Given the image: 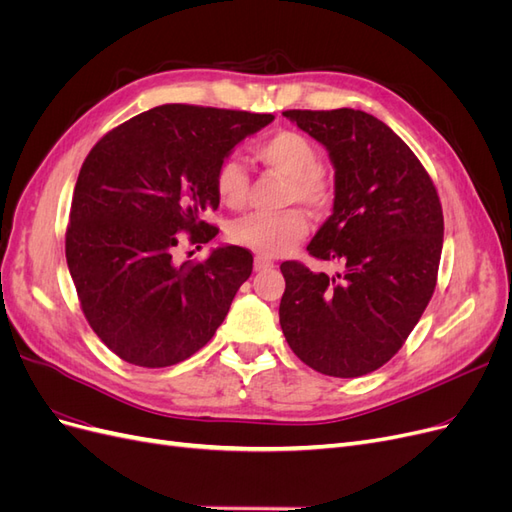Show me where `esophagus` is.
<instances>
[{
    "label": "esophagus",
    "mask_w": 512,
    "mask_h": 512,
    "mask_svg": "<svg viewBox=\"0 0 512 512\" xmlns=\"http://www.w3.org/2000/svg\"><path fill=\"white\" fill-rule=\"evenodd\" d=\"M254 269L256 271H269V269H273V262L265 256H256L254 258Z\"/></svg>",
    "instance_id": "1"
}]
</instances>
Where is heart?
Returning <instances> with one entry per match:
<instances>
[{
  "instance_id": "obj_1",
  "label": "heart",
  "mask_w": 512,
  "mask_h": 512,
  "mask_svg": "<svg viewBox=\"0 0 512 512\" xmlns=\"http://www.w3.org/2000/svg\"><path fill=\"white\" fill-rule=\"evenodd\" d=\"M254 158L288 177V203L297 200V203L314 209H322L331 203L333 185L327 173L320 168V151L312 138L294 130H280L254 147ZM213 185L222 205L239 209L245 203L247 190H250V177H247L241 160L226 158L215 168ZM305 232V215L292 209L277 215H245L230 226L228 237L232 243L262 256H280L303 239Z\"/></svg>"
}]
</instances>
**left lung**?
<instances>
[{"instance_id": "left-lung-1", "label": "left lung", "mask_w": 512, "mask_h": 512, "mask_svg": "<svg viewBox=\"0 0 512 512\" xmlns=\"http://www.w3.org/2000/svg\"><path fill=\"white\" fill-rule=\"evenodd\" d=\"M284 117L329 151L333 213L307 252L342 271L329 277L282 262V331L305 365L359 378L393 359L436 288L440 198L412 149L374 115L335 108Z\"/></svg>"}]
</instances>
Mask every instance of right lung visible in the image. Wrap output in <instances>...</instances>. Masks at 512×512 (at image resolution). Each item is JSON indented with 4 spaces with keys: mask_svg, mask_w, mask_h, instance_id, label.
Masks as SVG:
<instances>
[{
    "mask_svg": "<svg viewBox=\"0 0 512 512\" xmlns=\"http://www.w3.org/2000/svg\"><path fill=\"white\" fill-rule=\"evenodd\" d=\"M273 115L164 104L102 136L74 185L66 260L89 327L119 359L168 367L224 322L254 258L239 245L175 265L179 232L209 243L213 175Z\"/></svg>",
    "mask_w": 512,
    "mask_h": 512,
    "instance_id": "1",
    "label": "right lung"
}]
</instances>
